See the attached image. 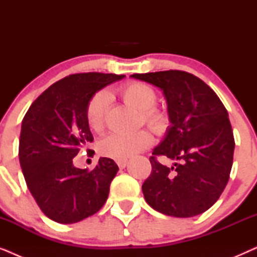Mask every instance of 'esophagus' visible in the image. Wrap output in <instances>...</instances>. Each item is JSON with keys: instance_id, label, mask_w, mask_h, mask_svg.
I'll list each match as a JSON object with an SVG mask.
<instances>
[{"instance_id": "1", "label": "esophagus", "mask_w": 257, "mask_h": 257, "mask_svg": "<svg viewBox=\"0 0 257 257\" xmlns=\"http://www.w3.org/2000/svg\"><path fill=\"white\" fill-rule=\"evenodd\" d=\"M115 163H117L119 168H121V170H122V168H125L126 165H127V160H126V159L125 160H117Z\"/></svg>"}]
</instances>
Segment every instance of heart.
<instances>
[{
  "instance_id": "obj_1",
  "label": "heart",
  "mask_w": 257,
  "mask_h": 257,
  "mask_svg": "<svg viewBox=\"0 0 257 257\" xmlns=\"http://www.w3.org/2000/svg\"><path fill=\"white\" fill-rule=\"evenodd\" d=\"M118 94L130 106L142 112L143 120L156 133H163L168 126L167 114L157 104V93L153 87L142 82H131L118 89ZM110 99L105 92H98L91 98L86 107V121L94 132H101L106 122ZM153 137L147 131H139L130 135L113 133L107 136L99 144L101 156L115 160H125L142 151L149 149Z\"/></svg>"
}]
</instances>
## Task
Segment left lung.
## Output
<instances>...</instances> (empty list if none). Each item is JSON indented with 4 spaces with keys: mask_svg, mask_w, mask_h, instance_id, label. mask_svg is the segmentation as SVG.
<instances>
[{
    "mask_svg": "<svg viewBox=\"0 0 257 257\" xmlns=\"http://www.w3.org/2000/svg\"><path fill=\"white\" fill-rule=\"evenodd\" d=\"M131 77L163 90L171 121L150 158L152 172L142 187L146 202L175 217L206 212L223 192L233 165L235 142L226 107L192 73L168 70ZM158 156L176 163L167 168Z\"/></svg>",
    "mask_w": 257,
    "mask_h": 257,
    "instance_id": "1",
    "label": "left lung"
}]
</instances>
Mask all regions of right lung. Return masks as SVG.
<instances>
[{"instance_id": "obj_1", "label": "right lung", "mask_w": 257, "mask_h": 257, "mask_svg": "<svg viewBox=\"0 0 257 257\" xmlns=\"http://www.w3.org/2000/svg\"><path fill=\"white\" fill-rule=\"evenodd\" d=\"M124 75L75 73L48 87L22 120L19 157L27 186L42 212L58 223H76L99 210L118 166L100 158L92 171L72 159L93 137L86 107L94 93ZM89 151V150H87Z\"/></svg>"}]
</instances>
